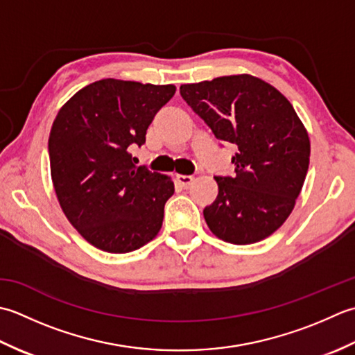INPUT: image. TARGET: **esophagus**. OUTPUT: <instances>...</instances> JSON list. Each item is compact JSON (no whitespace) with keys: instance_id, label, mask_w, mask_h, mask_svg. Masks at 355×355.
<instances>
[{"instance_id":"34e87169","label":"esophagus","mask_w":355,"mask_h":355,"mask_svg":"<svg viewBox=\"0 0 355 355\" xmlns=\"http://www.w3.org/2000/svg\"><path fill=\"white\" fill-rule=\"evenodd\" d=\"M176 180L178 182L182 185L184 188H188L190 187L191 184H193V180H194V178L193 176H187V175H178L176 176Z\"/></svg>"}]
</instances>
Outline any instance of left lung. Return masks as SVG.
<instances>
[{
    "instance_id": "obj_1",
    "label": "left lung",
    "mask_w": 355,
    "mask_h": 355,
    "mask_svg": "<svg viewBox=\"0 0 355 355\" xmlns=\"http://www.w3.org/2000/svg\"><path fill=\"white\" fill-rule=\"evenodd\" d=\"M180 96L219 141L237 146L233 176H214L204 208L211 233L234 245L263 241L295 205L309 165V137L291 103L251 75L180 85Z\"/></svg>"
}]
</instances>
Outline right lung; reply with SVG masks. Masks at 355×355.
I'll use <instances>...</instances> for the list:
<instances>
[{
	"label": "right lung",
	"instance_id": "right-lung-1",
	"mask_svg": "<svg viewBox=\"0 0 355 355\" xmlns=\"http://www.w3.org/2000/svg\"><path fill=\"white\" fill-rule=\"evenodd\" d=\"M175 85L101 79L58 112L49 136L50 171L69 222L87 242L122 254L144 247L162 227L171 179L136 167L155 114Z\"/></svg>",
	"mask_w": 355,
	"mask_h": 355
}]
</instances>
